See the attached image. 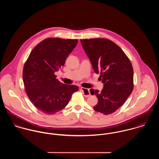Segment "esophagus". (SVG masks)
I'll return each instance as SVG.
<instances>
[{
	"label": "esophagus",
	"instance_id": "34e87169",
	"mask_svg": "<svg viewBox=\"0 0 159 159\" xmlns=\"http://www.w3.org/2000/svg\"><path fill=\"white\" fill-rule=\"evenodd\" d=\"M81 89L83 92V94L85 97H88L91 95V93H90V92L89 90L88 89H86V88H81Z\"/></svg>",
	"mask_w": 159,
	"mask_h": 159
}]
</instances>
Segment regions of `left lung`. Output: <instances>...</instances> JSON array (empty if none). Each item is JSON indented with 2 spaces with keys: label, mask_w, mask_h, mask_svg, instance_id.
Returning a JSON list of instances; mask_svg holds the SVG:
<instances>
[{
  "label": "left lung",
  "mask_w": 159,
  "mask_h": 159,
  "mask_svg": "<svg viewBox=\"0 0 159 159\" xmlns=\"http://www.w3.org/2000/svg\"><path fill=\"white\" fill-rule=\"evenodd\" d=\"M81 43L96 73L100 71L103 83L101 92L90 89L98 98L93 110L104 114L115 112L126 101L134 89L132 64L113 42L107 39L81 40Z\"/></svg>",
  "instance_id": "1"
}]
</instances>
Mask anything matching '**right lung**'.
I'll return each instance as SVG.
<instances>
[{"instance_id": "obj_1", "label": "right lung", "mask_w": 159, "mask_h": 159, "mask_svg": "<svg viewBox=\"0 0 159 159\" xmlns=\"http://www.w3.org/2000/svg\"><path fill=\"white\" fill-rule=\"evenodd\" d=\"M77 43L78 40L46 39L32 49L24 64L25 92L34 105L43 113L53 114L62 110L78 90L75 85L59 82L54 75Z\"/></svg>"}]
</instances>
